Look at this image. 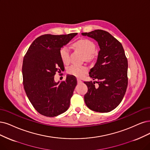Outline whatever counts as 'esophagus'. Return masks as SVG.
Listing matches in <instances>:
<instances>
[{
  "mask_svg": "<svg viewBox=\"0 0 150 150\" xmlns=\"http://www.w3.org/2000/svg\"><path fill=\"white\" fill-rule=\"evenodd\" d=\"M83 81L80 79H77V83H78V84H80Z\"/></svg>",
  "mask_w": 150,
  "mask_h": 150,
  "instance_id": "1",
  "label": "esophagus"
}]
</instances>
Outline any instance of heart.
Wrapping results in <instances>:
<instances>
[{"instance_id": "heart-1", "label": "heart", "mask_w": 150, "mask_h": 150, "mask_svg": "<svg viewBox=\"0 0 150 150\" xmlns=\"http://www.w3.org/2000/svg\"><path fill=\"white\" fill-rule=\"evenodd\" d=\"M73 46L85 55L86 60H90L93 57V52H95L96 46L93 41L88 39H81L73 44ZM61 60L64 64H67L70 62V52L69 48L64 46L60 48L59 51ZM88 71V68L85 66L78 65H71L67 69V73L76 77L83 76Z\"/></svg>"}]
</instances>
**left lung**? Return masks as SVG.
I'll list each match as a JSON object with an SVG mask.
<instances>
[{
    "label": "left lung",
    "mask_w": 150,
    "mask_h": 150,
    "mask_svg": "<svg viewBox=\"0 0 150 150\" xmlns=\"http://www.w3.org/2000/svg\"><path fill=\"white\" fill-rule=\"evenodd\" d=\"M82 35L95 39L100 48L97 62L89 73L99 86L95 87V81L84 82L88 86L85 104L93 111L110 112L122 100L128 85V61L123 46L104 30H96Z\"/></svg>",
    "instance_id": "left-lung-1"
}]
</instances>
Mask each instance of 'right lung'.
Segmentation results:
<instances>
[{"label":"right lung","mask_w":150,"mask_h":150,"mask_svg":"<svg viewBox=\"0 0 150 150\" xmlns=\"http://www.w3.org/2000/svg\"><path fill=\"white\" fill-rule=\"evenodd\" d=\"M77 33L37 38L25 55L22 65L24 89L33 106L46 117H55L70 106L77 84L76 77L67 76L65 81L55 83L54 75L64 69L59 51Z\"/></svg>","instance_id":"obj_1"}]
</instances>
